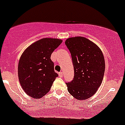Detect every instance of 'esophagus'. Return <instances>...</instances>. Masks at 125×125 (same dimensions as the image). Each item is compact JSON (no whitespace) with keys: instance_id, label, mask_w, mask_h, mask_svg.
Wrapping results in <instances>:
<instances>
[{"instance_id":"esophagus-1","label":"esophagus","mask_w":125,"mask_h":125,"mask_svg":"<svg viewBox=\"0 0 125 125\" xmlns=\"http://www.w3.org/2000/svg\"><path fill=\"white\" fill-rule=\"evenodd\" d=\"M59 74V76L60 77H63V72H60L59 74Z\"/></svg>"}]
</instances>
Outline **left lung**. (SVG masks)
I'll list each match as a JSON object with an SVG mask.
<instances>
[{"mask_svg": "<svg viewBox=\"0 0 125 125\" xmlns=\"http://www.w3.org/2000/svg\"><path fill=\"white\" fill-rule=\"evenodd\" d=\"M65 45L71 52L74 65L73 80L67 84L68 92L79 100L93 96L101 85L105 60L100 48L84 37H70Z\"/></svg>", "mask_w": 125, "mask_h": 125, "instance_id": "left-lung-1", "label": "left lung"}]
</instances>
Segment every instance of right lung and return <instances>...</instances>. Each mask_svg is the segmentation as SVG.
I'll use <instances>...</instances> for the list:
<instances>
[{"mask_svg": "<svg viewBox=\"0 0 125 125\" xmlns=\"http://www.w3.org/2000/svg\"><path fill=\"white\" fill-rule=\"evenodd\" d=\"M62 40L43 38L33 42L22 53L18 74L21 88L29 96L41 98L50 92L58 77L51 55Z\"/></svg>", "mask_w": 125, "mask_h": 125, "instance_id": "1", "label": "right lung"}]
</instances>
